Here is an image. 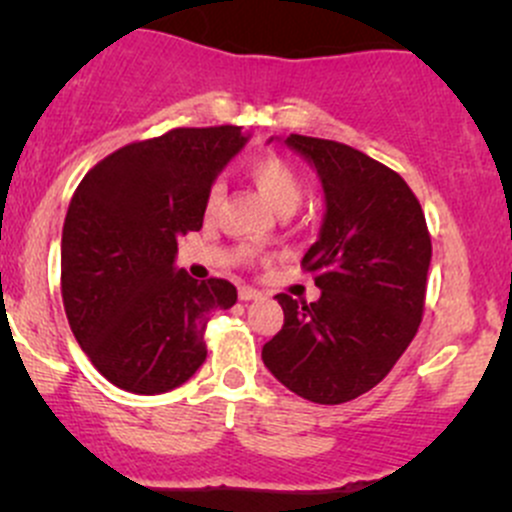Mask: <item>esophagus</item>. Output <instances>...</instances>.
I'll return each instance as SVG.
<instances>
[{
	"instance_id": "34e87169",
	"label": "esophagus",
	"mask_w": 512,
	"mask_h": 512,
	"mask_svg": "<svg viewBox=\"0 0 512 512\" xmlns=\"http://www.w3.org/2000/svg\"><path fill=\"white\" fill-rule=\"evenodd\" d=\"M237 297H240L242 302H250V299H257V297H262V292H260V289L250 287V285H242L240 289H237Z\"/></svg>"
}]
</instances>
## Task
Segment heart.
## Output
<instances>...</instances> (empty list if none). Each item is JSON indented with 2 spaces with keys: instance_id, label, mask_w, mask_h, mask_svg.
<instances>
[{
  "instance_id": "b5f03b06",
  "label": "heart",
  "mask_w": 512,
  "mask_h": 512,
  "mask_svg": "<svg viewBox=\"0 0 512 512\" xmlns=\"http://www.w3.org/2000/svg\"><path fill=\"white\" fill-rule=\"evenodd\" d=\"M245 175L252 180L257 190H260L262 198L277 210V213L287 215L302 203L304 198V180L302 173L297 170V165L292 160L280 156V153H260V156L250 158L245 163ZM220 203H223V188L218 183L210 185L208 193H205V215L218 213ZM245 257H250L252 252H242Z\"/></svg>"
}]
</instances>
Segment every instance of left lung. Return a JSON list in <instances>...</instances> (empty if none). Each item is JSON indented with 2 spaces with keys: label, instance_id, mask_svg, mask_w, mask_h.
Wrapping results in <instances>:
<instances>
[{
  "label": "left lung",
  "instance_id": "1",
  "mask_svg": "<svg viewBox=\"0 0 512 512\" xmlns=\"http://www.w3.org/2000/svg\"><path fill=\"white\" fill-rule=\"evenodd\" d=\"M287 143L312 160L327 195L322 235L302 260L322 297L277 294L285 324L262 361L289 391L334 406L374 389L416 337L431 235L396 170L327 138L292 133Z\"/></svg>",
  "mask_w": 512,
  "mask_h": 512
}]
</instances>
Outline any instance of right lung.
<instances>
[{
  "label": "right lung",
  "instance_id": "right-lung-1",
  "mask_svg": "<svg viewBox=\"0 0 512 512\" xmlns=\"http://www.w3.org/2000/svg\"><path fill=\"white\" fill-rule=\"evenodd\" d=\"M240 126L173 128L98 160L69 203L61 235L66 319L91 364L131 394H163L208 356L213 309L237 289L175 270L178 237L203 227L205 193L245 146Z\"/></svg>",
  "mask_w": 512,
  "mask_h": 512
}]
</instances>
